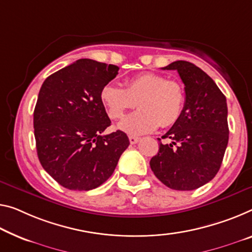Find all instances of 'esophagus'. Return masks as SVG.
<instances>
[{
  "mask_svg": "<svg viewBox=\"0 0 252 252\" xmlns=\"http://www.w3.org/2000/svg\"><path fill=\"white\" fill-rule=\"evenodd\" d=\"M128 138H129V143H130V144H136V143H138V141H139L138 137L133 136V135H130V136H129Z\"/></svg>",
  "mask_w": 252,
  "mask_h": 252,
  "instance_id": "obj_1",
  "label": "esophagus"
}]
</instances>
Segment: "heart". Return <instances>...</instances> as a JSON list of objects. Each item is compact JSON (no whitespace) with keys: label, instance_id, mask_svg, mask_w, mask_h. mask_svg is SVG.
Segmentation results:
<instances>
[{"label":"heart","instance_id":"heart-1","mask_svg":"<svg viewBox=\"0 0 252 252\" xmlns=\"http://www.w3.org/2000/svg\"><path fill=\"white\" fill-rule=\"evenodd\" d=\"M100 96L111 119H121L137 104L141 107L118 125L119 129L133 135L150 133L160 125H173L180 118L185 106L183 86L178 81L151 72L127 80L125 89L107 84Z\"/></svg>","mask_w":252,"mask_h":252}]
</instances>
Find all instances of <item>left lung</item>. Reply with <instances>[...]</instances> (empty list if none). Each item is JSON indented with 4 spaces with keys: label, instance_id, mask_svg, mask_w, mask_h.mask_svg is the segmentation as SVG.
Instances as JSON below:
<instances>
[{
    "label": "left lung",
    "instance_id": "obj_1",
    "mask_svg": "<svg viewBox=\"0 0 252 252\" xmlns=\"http://www.w3.org/2000/svg\"><path fill=\"white\" fill-rule=\"evenodd\" d=\"M162 69L179 73L186 100L180 118L162 136L171 143H160L150 165L166 187L193 190L210 183L222 164L229 142L226 98L212 77L192 63L177 61Z\"/></svg>",
    "mask_w": 252,
    "mask_h": 252
}]
</instances>
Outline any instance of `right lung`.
Masks as SVG:
<instances>
[{
  "label": "right lung",
  "instance_id": "add662e5",
  "mask_svg": "<svg viewBox=\"0 0 252 252\" xmlns=\"http://www.w3.org/2000/svg\"><path fill=\"white\" fill-rule=\"evenodd\" d=\"M119 67L81 59L44 81L33 111L38 158L57 183L71 190H91L113 175L129 145L110 126L101 90Z\"/></svg>",
  "mask_w": 252,
  "mask_h": 252
}]
</instances>
